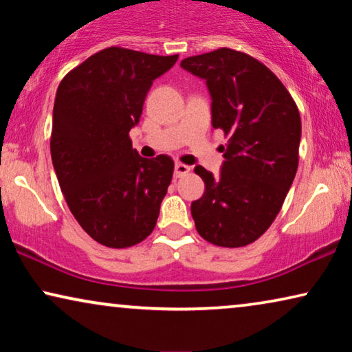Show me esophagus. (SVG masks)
Segmentation results:
<instances>
[{
    "label": "esophagus",
    "instance_id": "obj_1",
    "mask_svg": "<svg viewBox=\"0 0 352 352\" xmlns=\"http://www.w3.org/2000/svg\"><path fill=\"white\" fill-rule=\"evenodd\" d=\"M189 171H190V166L184 165V163H176V165H175V176L176 177H182L184 175H187Z\"/></svg>",
    "mask_w": 352,
    "mask_h": 352
}]
</instances>
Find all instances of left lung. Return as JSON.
Wrapping results in <instances>:
<instances>
[{
	"label": "left lung",
	"instance_id": "1",
	"mask_svg": "<svg viewBox=\"0 0 352 352\" xmlns=\"http://www.w3.org/2000/svg\"><path fill=\"white\" fill-rule=\"evenodd\" d=\"M181 67L206 81L211 124L229 138L218 177L194 170L205 182L190 205L197 232L218 247H245L269 229L295 179L300 112L282 81L245 52L221 47Z\"/></svg>",
	"mask_w": 352,
	"mask_h": 352
}]
</instances>
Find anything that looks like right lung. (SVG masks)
<instances>
[{"label":"right lung","instance_id":"right-lung-1","mask_svg":"<svg viewBox=\"0 0 352 352\" xmlns=\"http://www.w3.org/2000/svg\"><path fill=\"white\" fill-rule=\"evenodd\" d=\"M176 60L177 54L112 46L69 72L57 88L52 165L72 214L105 247H133L157 224L175 162L141 157L129 131L139 123L153 80Z\"/></svg>","mask_w":352,"mask_h":352}]
</instances>
